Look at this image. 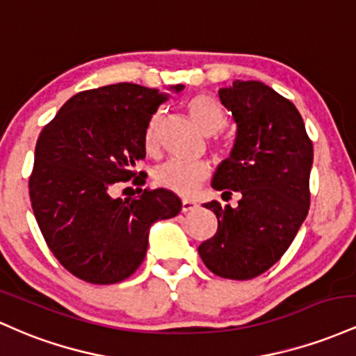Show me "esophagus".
<instances>
[{"instance_id": "obj_1", "label": "esophagus", "mask_w": 356, "mask_h": 356, "mask_svg": "<svg viewBox=\"0 0 356 356\" xmlns=\"http://www.w3.org/2000/svg\"><path fill=\"white\" fill-rule=\"evenodd\" d=\"M197 209H198V205L195 202H191V200H183V202H181V211H183V213H188V211H193Z\"/></svg>"}]
</instances>
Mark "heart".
Returning a JSON list of instances; mask_svg holds the SVG:
<instances>
[{"instance_id":"1","label":"heart","mask_w":356,"mask_h":356,"mask_svg":"<svg viewBox=\"0 0 356 356\" xmlns=\"http://www.w3.org/2000/svg\"><path fill=\"white\" fill-rule=\"evenodd\" d=\"M188 111L193 121L205 134L220 133L227 122V115L223 113L220 104L209 94L193 95L188 101ZM159 133H161V114H156L151 119L146 131V147L149 151L158 149ZM209 175L210 166L203 161L170 159L158 168L156 173H154V179L163 188L181 195V197H190L209 178Z\"/></svg>"}]
</instances>
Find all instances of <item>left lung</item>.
<instances>
[{
  "instance_id": "1",
  "label": "left lung",
  "mask_w": 356,
  "mask_h": 356,
  "mask_svg": "<svg viewBox=\"0 0 356 356\" xmlns=\"http://www.w3.org/2000/svg\"><path fill=\"white\" fill-rule=\"evenodd\" d=\"M218 97L232 113L235 139L211 188L241 200L237 207L203 205L217 215L218 229L198 254L213 274L245 281L270 269L305 222L313 143L296 106L266 83L234 81Z\"/></svg>"
}]
</instances>
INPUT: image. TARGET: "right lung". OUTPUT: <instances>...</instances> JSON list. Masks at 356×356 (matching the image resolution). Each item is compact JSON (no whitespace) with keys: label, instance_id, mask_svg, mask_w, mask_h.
I'll use <instances>...</instances> for the list:
<instances>
[{"label":"right lung","instance_id":"right-lung-1","mask_svg":"<svg viewBox=\"0 0 356 356\" xmlns=\"http://www.w3.org/2000/svg\"><path fill=\"white\" fill-rule=\"evenodd\" d=\"M183 89L178 83L170 90ZM168 97L131 82L83 90L40 133L31 209L51 252L82 281H124L145 261L151 225L181 210V200L165 188H136L138 197L126 200L111 195L115 183L136 176L147 126ZM145 177L134 183L143 185Z\"/></svg>","mask_w":356,"mask_h":356}]
</instances>
